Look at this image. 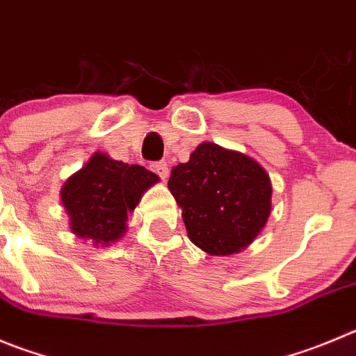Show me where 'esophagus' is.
<instances>
[{
	"label": "esophagus",
	"mask_w": 356,
	"mask_h": 356,
	"mask_svg": "<svg viewBox=\"0 0 356 356\" xmlns=\"http://www.w3.org/2000/svg\"><path fill=\"white\" fill-rule=\"evenodd\" d=\"M151 170L154 172V174H158L159 177L165 181V179L168 177V165L165 161H158V163H152L151 165Z\"/></svg>",
	"instance_id": "34e87169"
}]
</instances>
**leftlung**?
Wrapping results in <instances>:
<instances>
[{
  "mask_svg": "<svg viewBox=\"0 0 356 356\" xmlns=\"http://www.w3.org/2000/svg\"><path fill=\"white\" fill-rule=\"evenodd\" d=\"M168 189L195 245L212 257L248 248L270 216L272 184L260 163L214 142L172 168Z\"/></svg>",
  "mask_w": 356,
  "mask_h": 356,
  "instance_id": "8db88e82",
  "label": "left lung"
}]
</instances>
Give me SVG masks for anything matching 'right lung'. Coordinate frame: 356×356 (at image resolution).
<instances>
[{
    "label": "right lung",
    "mask_w": 356,
    "mask_h": 356,
    "mask_svg": "<svg viewBox=\"0 0 356 356\" xmlns=\"http://www.w3.org/2000/svg\"><path fill=\"white\" fill-rule=\"evenodd\" d=\"M158 181V175L140 165H128L95 152L61 188L70 228L95 245H111L124 235L128 212Z\"/></svg>",
    "instance_id": "add662e5"
}]
</instances>
